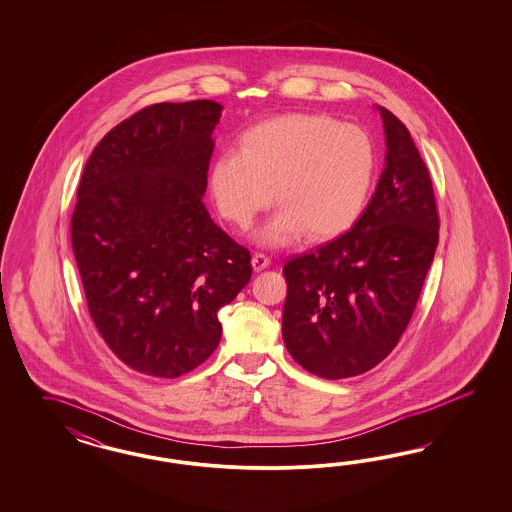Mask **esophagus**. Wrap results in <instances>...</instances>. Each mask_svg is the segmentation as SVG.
Returning <instances> with one entry per match:
<instances>
[{
	"mask_svg": "<svg viewBox=\"0 0 512 512\" xmlns=\"http://www.w3.org/2000/svg\"><path fill=\"white\" fill-rule=\"evenodd\" d=\"M251 264L259 272V270H264L266 266H270V257L266 253H255L253 259H251Z\"/></svg>",
	"mask_w": 512,
	"mask_h": 512,
	"instance_id": "34e87169",
	"label": "esophagus"
}]
</instances>
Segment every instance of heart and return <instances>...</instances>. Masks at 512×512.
<instances>
[{
  "instance_id": "heart-1",
  "label": "heart",
  "mask_w": 512,
  "mask_h": 512,
  "mask_svg": "<svg viewBox=\"0 0 512 512\" xmlns=\"http://www.w3.org/2000/svg\"><path fill=\"white\" fill-rule=\"evenodd\" d=\"M375 172L372 139L358 125L326 114H283L249 127L240 152L212 165L210 184L221 216L248 229L274 197L281 204L263 231L264 244H285L306 231L328 238L362 214Z\"/></svg>"
}]
</instances>
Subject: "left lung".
I'll list each match as a JSON object with an SVG mask.
<instances>
[{
	"label": "left lung",
	"mask_w": 512,
	"mask_h": 512,
	"mask_svg": "<svg viewBox=\"0 0 512 512\" xmlns=\"http://www.w3.org/2000/svg\"><path fill=\"white\" fill-rule=\"evenodd\" d=\"M381 110L387 155L353 229L289 257L283 341L323 379L370 372L390 355L417 308L439 242L434 187L409 129Z\"/></svg>",
	"instance_id": "obj_1"
}]
</instances>
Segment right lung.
<instances>
[{"label": "right lung", "mask_w": 512, "mask_h": 512, "mask_svg": "<svg viewBox=\"0 0 512 512\" xmlns=\"http://www.w3.org/2000/svg\"><path fill=\"white\" fill-rule=\"evenodd\" d=\"M221 109L144 107L93 148L78 184L71 244L88 310L110 351L152 377H180L216 351L217 311L253 272L202 202Z\"/></svg>", "instance_id": "add662e5"}]
</instances>
